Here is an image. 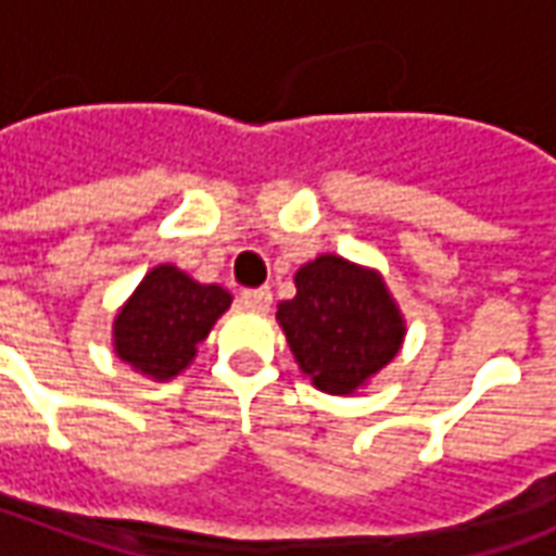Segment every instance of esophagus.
I'll return each mask as SVG.
<instances>
[{"instance_id": "34e87169", "label": "esophagus", "mask_w": 556, "mask_h": 556, "mask_svg": "<svg viewBox=\"0 0 556 556\" xmlns=\"http://www.w3.org/2000/svg\"><path fill=\"white\" fill-rule=\"evenodd\" d=\"M270 291L267 289H250V291H243L241 294V303L247 306V309H253V313H267L270 309Z\"/></svg>"}]
</instances>
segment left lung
I'll return each mask as SVG.
<instances>
[{
	"instance_id": "1",
	"label": "left lung",
	"mask_w": 556,
	"mask_h": 556,
	"mask_svg": "<svg viewBox=\"0 0 556 556\" xmlns=\"http://www.w3.org/2000/svg\"><path fill=\"white\" fill-rule=\"evenodd\" d=\"M294 289L277 321L315 390L354 396L402 351L408 325L375 267L321 253L298 267Z\"/></svg>"
}]
</instances>
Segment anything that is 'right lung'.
Segmentation results:
<instances>
[{
    "label": "right lung",
    "mask_w": 556,
    "mask_h": 556,
    "mask_svg": "<svg viewBox=\"0 0 556 556\" xmlns=\"http://www.w3.org/2000/svg\"><path fill=\"white\" fill-rule=\"evenodd\" d=\"M231 306V294L175 265H154L113 318V351L148 381H172Z\"/></svg>",
    "instance_id": "right-lung-1"
}]
</instances>
